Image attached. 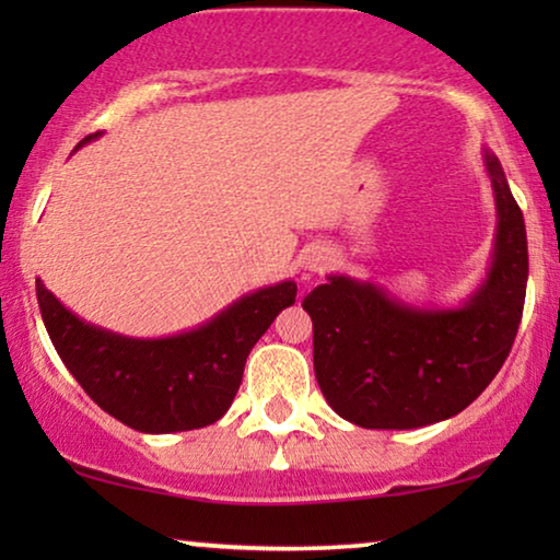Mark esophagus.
I'll use <instances>...</instances> for the list:
<instances>
[{"mask_svg": "<svg viewBox=\"0 0 560 560\" xmlns=\"http://www.w3.org/2000/svg\"><path fill=\"white\" fill-rule=\"evenodd\" d=\"M305 270L308 272H320L328 265V252L326 249H313L308 257H305Z\"/></svg>", "mask_w": 560, "mask_h": 560, "instance_id": "1", "label": "esophagus"}]
</instances>
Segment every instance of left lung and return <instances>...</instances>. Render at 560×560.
<instances>
[{
	"label": "left lung",
	"mask_w": 560,
	"mask_h": 560,
	"mask_svg": "<svg viewBox=\"0 0 560 560\" xmlns=\"http://www.w3.org/2000/svg\"><path fill=\"white\" fill-rule=\"evenodd\" d=\"M481 160L494 194V247L485 280L462 303L412 305L349 275H328L303 298L318 387L349 423H441L477 400L508 359L525 305V219L494 152Z\"/></svg>",
	"instance_id": "left-lung-1"
}]
</instances>
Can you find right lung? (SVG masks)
Instances as JSON below:
<instances>
[{"instance_id":"obj_1","label":"right lung","mask_w":560,"mask_h":560,"mask_svg":"<svg viewBox=\"0 0 560 560\" xmlns=\"http://www.w3.org/2000/svg\"><path fill=\"white\" fill-rule=\"evenodd\" d=\"M96 137L102 132L83 137L75 150ZM35 290L52 347L91 400L140 433H178L217 423L232 408L252 347L295 303L298 285L257 288L206 324L160 339L89 324L40 278Z\"/></svg>"}]
</instances>
